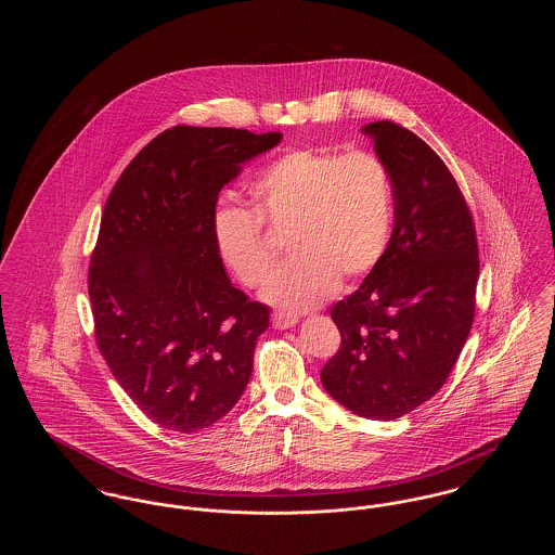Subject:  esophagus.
<instances>
[{
	"label": "esophagus",
	"instance_id": "obj_1",
	"mask_svg": "<svg viewBox=\"0 0 555 555\" xmlns=\"http://www.w3.org/2000/svg\"><path fill=\"white\" fill-rule=\"evenodd\" d=\"M297 324V317L287 314V312H272V326L279 331H285Z\"/></svg>",
	"mask_w": 555,
	"mask_h": 555
}]
</instances>
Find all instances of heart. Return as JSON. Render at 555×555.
I'll return each instance as SVG.
<instances>
[{"mask_svg":"<svg viewBox=\"0 0 555 555\" xmlns=\"http://www.w3.org/2000/svg\"><path fill=\"white\" fill-rule=\"evenodd\" d=\"M251 210L224 206L214 218L216 249L238 283L264 285L287 235L289 262L264 297L287 310H310L339 283H356L385 258L396 218L389 166L370 152L297 147L272 159L249 189Z\"/></svg>","mask_w":555,"mask_h":555,"instance_id":"b5f03b06","label":"heart"}]
</instances>
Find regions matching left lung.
Wrapping results in <instances>:
<instances>
[{
	"label": "left lung",
	"instance_id": "left-lung-1",
	"mask_svg": "<svg viewBox=\"0 0 555 555\" xmlns=\"http://www.w3.org/2000/svg\"><path fill=\"white\" fill-rule=\"evenodd\" d=\"M364 131L393 177L396 227L380 264L331 310L341 345L320 380L353 414L396 421L448 380L473 328L480 262L473 214L446 162L393 120Z\"/></svg>",
	"mask_w": 555,
	"mask_h": 555
}]
</instances>
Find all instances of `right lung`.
Instances as JSON below:
<instances>
[{
    "instance_id": "obj_1",
    "label": "right lung",
    "mask_w": 555,
    "mask_h": 555,
    "mask_svg": "<svg viewBox=\"0 0 555 555\" xmlns=\"http://www.w3.org/2000/svg\"><path fill=\"white\" fill-rule=\"evenodd\" d=\"M281 132L179 125L154 137L107 195L87 289L95 345L162 428L197 433L243 396L270 310L231 285L216 249L220 189Z\"/></svg>"
}]
</instances>
